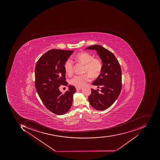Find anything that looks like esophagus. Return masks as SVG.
Returning <instances> with one entry per match:
<instances>
[{
  "label": "esophagus",
  "instance_id": "1",
  "mask_svg": "<svg viewBox=\"0 0 160 160\" xmlns=\"http://www.w3.org/2000/svg\"><path fill=\"white\" fill-rule=\"evenodd\" d=\"M82 89V88H81V87H76V90H80Z\"/></svg>",
  "mask_w": 160,
  "mask_h": 160
}]
</instances>
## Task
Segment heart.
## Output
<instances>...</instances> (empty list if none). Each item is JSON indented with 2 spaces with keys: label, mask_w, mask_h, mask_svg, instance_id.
Masks as SVG:
<instances>
[{
  "label": "heart",
  "mask_w": 160,
  "mask_h": 160,
  "mask_svg": "<svg viewBox=\"0 0 160 160\" xmlns=\"http://www.w3.org/2000/svg\"><path fill=\"white\" fill-rule=\"evenodd\" d=\"M76 62L84 64L83 72L90 74L93 78L98 77L101 73L102 69V64L98 59L94 57L88 52L83 51L80 52L73 57ZM73 62L68 59L64 64L65 72L69 76H71L73 72ZM90 80V76L87 73L82 75H74L70 80V84L76 87H82L86 85Z\"/></svg>",
  "instance_id": "1"
}]
</instances>
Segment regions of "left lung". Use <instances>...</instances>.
<instances>
[{
	"mask_svg": "<svg viewBox=\"0 0 160 160\" xmlns=\"http://www.w3.org/2000/svg\"><path fill=\"white\" fill-rule=\"evenodd\" d=\"M96 50L102 62L101 73L92 85L100 88V93L91 88L88 97L91 106L98 111L108 109L116 101L121 91L122 70L115 56L99 45H93L85 48Z\"/></svg>",
	"mask_w": 160,
	"mask_h": 160,
	"instance_id": "left-lung-1",
	"label": "left lung"
}]
</instances>
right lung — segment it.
Instances as JSON below:
<instances>
[{"label": "right lung", "instance_id": "add662e5", "mask_svg": "<svg viewBox=\"0 0 160 160\" xmlns=\"http://www.w3.org/2000/svg\"><path fill=\"white\" fill-rule=\"evenodd\" d=\"M73 50L53 49L40 58L35 68L36 90L46 108L57 115H63L72 105L75 87L68 86V90L62 94L61 85H67L65 81L64 64Z\"/></svg>", "mask_w": 160, "mask_h": 160}]
</instances>
